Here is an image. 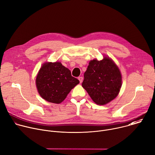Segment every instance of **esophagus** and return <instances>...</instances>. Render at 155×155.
<instances>
[{
	"mask_svg": "<svg viewBox=\"0 0 155 155\" xmlns=\"http://www.w3.org/2000/svg\"><path fill=\"white\" fill-rule=\"evenodd\" d=\"M78 79L79 80V81H80V83L83 81V77H79L78 78Z\"/></svg>",
	"mask_w": 155,
	"mask_h": 155,
	"instance_id": "1",
	"label": "esophagus"
}]
</instances>
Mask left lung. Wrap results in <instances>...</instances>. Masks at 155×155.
Here are the masks:
<instances>
[{
	"instance_id": "8db88e82",
	"label": "left lung",
	"mask_w": 155,
	"mask_h": 155,
	"mask_svg": "<svg viewBox=\"0 0 155 155\" xmlns=\"http://www.w3.org/2000/svg\"><path fill=\"white\" fill-rule=\"evenodd\" d=\"M121 85L120 69L109 57L90 61L84 74L82 86L96 104L105 105L114 99Z\"/></svg>"
}]
</instances>
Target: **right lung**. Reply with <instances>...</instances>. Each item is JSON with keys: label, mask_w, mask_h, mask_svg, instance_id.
<instances>
[{"label": "right lung", "mask_w": 155, "mask_h": 155, "mask_svg": "<svg viewBox=\"0 0 155 155\" xmlns=\"http://www.w3.org/2000/svg\"><path fill=\"white\" fill-rule=\"evenodd\" d=\"M80 83L60 62H45L41 67L35 83L40 96L48 102L59 104Z\"/></svg>", "instance_id": "add662e5"}]
</instances>
